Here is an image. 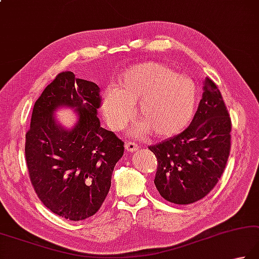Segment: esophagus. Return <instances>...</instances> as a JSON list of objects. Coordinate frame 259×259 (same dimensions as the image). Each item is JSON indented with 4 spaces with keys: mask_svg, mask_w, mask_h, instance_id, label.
<instances>
[{
    "mask_svg": "<svg viewBox=\"0 0 259 259\" xmlns=\"http://www.w3.org/2000/svg\"><path fill=\"white\" fill-rule=\"evenodd\" d=\"M124 147H125V150L130 151V153H135V151L139 149V145H137L136 143H133V141H126Z\"/></svg>",
    "mask_w": 259,
    "mask_h": 259,
    "instance_id": "1",
    "label": "esophagus"
}]
</instances>
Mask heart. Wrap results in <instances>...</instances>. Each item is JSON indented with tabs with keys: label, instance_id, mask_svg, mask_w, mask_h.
<instances>
[{
	"label": "heart",
	"instance_id": "heart-1",
	"mask_svg": "<svg viewBox=\"0 0 259 259\" xmlns=\"http://www.w3.org/2000/svg\"><path fill=\"white\" fill-rule=\"evenodd\" d=\"M196 90L192 79L175 74L168 66L144 63L121 75L119 85L103 94L101 111L109 128L122 130L137 113L144 120L134 135L153 130L159 137L179 134L189 124L194 112Z\"/></svg>",
	"mask_w": 259,
	"mask_h": 259
}]
</instances>
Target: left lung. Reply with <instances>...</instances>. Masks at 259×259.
<instances>
[{"label": "left lung", "mask_w": 259, "mask_h": 259, "mask_svg": "<svg viewBox=\"0 0 259 259\" xmlns=\"http://www.w3.org/2000/svg\"><path fill=\"white\" fill-rule=\"evenodd\" d=\"M191 124L148 148L157 158L154 183L165 200L191 204L213 190L224 173L231 145V120L219 89L205 77Z\"/></svg>", "instance_id": "obj_1"}]
</instances>
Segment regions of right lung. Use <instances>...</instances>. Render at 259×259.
I'll use <instances>...</instances> for the list:
<instances>
[{"mask_svg":"<svg viewBox=\"0 0 259 259\" xmlns=\"http://www.w3.org/2000/svg\"><path fill=\"white\" fill-rule=\"evenodd\" d=\"M101 102L95 83L76 78L72 72L59 73L35 101L25 134V160L34 192L46 207L72 221L99 211L123 155V141L100 124ZM60 106L78 113L72 130L54 119Z\"/></svg>","mask_w":259,"mask_h":259,"instance_id":"add662e5","label":"right lung"}]
</instances>
